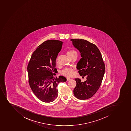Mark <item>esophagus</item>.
<instances>
[{"label":"esophagus","mask_w":131,"mask_h":131,"mask_svg":"<svg viewBox=\"0 0 131 131\" xmlns=\"http://www.w3.org/2000/svg\"><path fill=\"white\" fill-rule=\"evenodd\" d=\"M67 81H70V80H71V79L70 78H67Z\"/></svg>","instance_id":"esophagus-1"}]
</instances>
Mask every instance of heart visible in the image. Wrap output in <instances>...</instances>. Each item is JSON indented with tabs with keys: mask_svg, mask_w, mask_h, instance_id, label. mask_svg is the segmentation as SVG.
<instances>
[{
	"mask_svg": "<svg viewBox=\"0 0 131 131\" xmlns=\"http://www.w3.org/2000/svg\"><path fill=\"white\" fill-rule=\"evenodd\" d=\"M74 53H77L74 50H69L67 53V56L72 55ZM62 74L66 77H71L73 75V70L71 69H66L62 72Z\"/></svg>",
	"mask_w": 131,
	"mask_h": 131,
	"instance_id": "obj_1",
	"label": "heart"
}]
</instances>
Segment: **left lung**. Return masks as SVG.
Listing matches in <instances>:
<instances>
[{
  "label": "left lung",
  "instance_id": "obj_1",
  "mask_svg": "<svg viewBox=\"0 0 131 131\" xmlns=\"http://www.w3.org/2000/svg\"><path fill=\"white\" fill-rule=\"evenodd\" d=\"M72 45L78 50L81 57L77 64L80 75L86 76V81H81L75 78L76 86L73 93L81 100L90 98L101 85L105 72V65L102 56L95 45L83 39H71Z\"/></svg>",
  "mask_w": 131,
  "mask_h": 131
}]
</instances>
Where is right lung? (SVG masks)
Wrapping results in <instances>:
<instances>
[{
	"label": "right lung",
	"instance_id": "right-lung-1",
	"mask_svg": "<svg viewBox=\"0 0 131 131\" xmlns=\"http://www.w3.org/2000/svg\"><path fill=\"white\" fill-rule=\"evenodd\" d=\"M63 42L58 40L45 41L33 53L28 65L29 82L35 95L44 102H52L58 96L57 86L65 77H54L57 72L56 60Z\"/></svg>",
	"mask_w": 131,
	"mask_h": 131
}]
</instances>
